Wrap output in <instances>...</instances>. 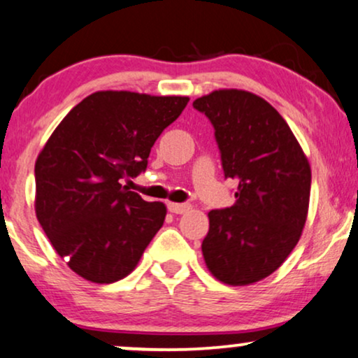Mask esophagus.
Returning a JSON list of instances; mask_svg holds the SVG:
<instances>
[{
    "label": "esophagus",
    "instance_id": "1",
    "mask_svg": "<svg viewBox=\"0 0 358 358\" xmlns=\"http://www.w3.org/2000/svg\"><path fill=\"white\" fill-rule=\"evenodd\" d=\"M167 209H169L172 214H184L187 213V210H191V206L178 204V202H169V204H167Z\"/></svg>",
    "mask_w": 358,
    "mask_h": 358
}]
</instances>
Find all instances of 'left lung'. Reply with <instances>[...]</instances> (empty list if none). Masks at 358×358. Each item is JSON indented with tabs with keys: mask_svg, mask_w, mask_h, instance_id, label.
<instances>
[{
	"mask_svg": "<svg viewBox=\"0 0 358 358\" xmlns=\"http://www.w3.org/2000/svg\"><path fill=\"white\" fill-rule=\"evenodd\" d=\"M192 106L213 122L224 176L239 184L236 204L207 214L206 266L224 284H254L275 272L301 239L310 164L284 117L252 92L219 90Z\"/></svg>",
	"mask_w": 358,
	"mask_h": 358,
	"instance_id": "obj_1",
	"label": "left lung"
}]
</instances>
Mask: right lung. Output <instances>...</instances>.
I'll return each instance as SVG.
<instances>
[{
  "label": "right lung",
  "instance_id": "right-lung-1",
  "mask_svg": "<svg viewBox=\"0 0 358 358\" xmlns=\"http://www.w3.org/2000/svg\"><path fill=\"white\" fill-rule=\"evenodd\" d=\"M187 103V96L92 92L44 144L34 166L36 217L83 279H124L164 224L166 206L144 201L121 180L145 171L156 139Z\"/></svg>",
  "mask_w": 358,
  "mask_h": 358
}]
</instances>
